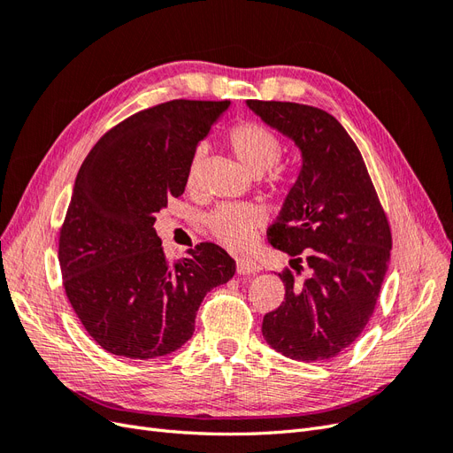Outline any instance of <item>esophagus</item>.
I'll return each instance as SVG.
<instances>
[{"mask_svg": "<svg viewBox=\"0 0 453 453\" xmlns=\"http://www.w3.org/2000/svg\"><path fill=\"white\" fill-rule=\"evenodd\" d=\"M236 270L240 276H251V273H257L260 270V266L255 263L253 258H248V257H240L236 260Z\"/></svg>", "mask_w": 453, "mask_h": 453, "instance_id": "esophagus-1", "label": "esophagus"}]
</instances>
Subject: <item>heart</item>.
<instances>
[{
    "instance_id": "1",
    "label": "heart",
    "mask_w": 453,
    "mask_h": 453,
    "mask_svg": "<svg viewBox=\"0 0 453 453\" xmlns=\"http://www.w3.org/2000/svg\"><path fill=\"white\" fill-rule=\"evenodd\" d=\"M228 145L242 166L253 175H263L272 170L281 158L283 143L276 132L258 125V122H242L228 132ZM203 147L195 150L187 168V185L193 187L200 172ZM270 183H281V177L273 173ZM263 211L251 203H223L205 217L210 234L226 248L240 250L250 243L253 230L263 225Z\"/></svg>"
}]
</instances>
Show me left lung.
<instances>
[{"mask_svg":"<svg viewBox=\"0 0 453 453\" xmlns=\"http://www.w3.org/2000/svg\"><path fill=\"white\" fill-rule=\"evenodd\" d=\"M300 150V170L268 242L304 280L280 273L285 298L265 315L266 344L295 361L336 357L374 311L391 257V230L357 145L323 109L245 102Z\"/></svg>","mask_w":453,"mask_h":453,"instance_id":"obj_1","label":"left lung"}]
</instances>
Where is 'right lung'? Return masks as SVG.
<instances>
[{"instance_id":"1","label":"right lung","mask_w":453,"mask_h":453,"mask_svg":"<svg viewBox=\"0 0 453 453\" xmlns=\"http://www.w3.org/2000/svg\"><path fill=\"white\" fill-rule=\"evenodd\" d=\"M230 102L173 100L122 120L92 147L60 232L64 289L98 344L127 359H155L195 333L203 296L236 263L200 243L170 265L157 213L185 193L198 143Z\"/></svg>"}]
</instances>
